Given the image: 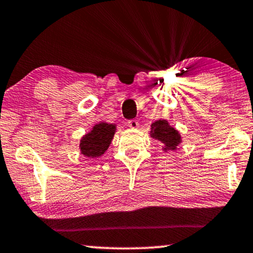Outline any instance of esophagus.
Instances as JSON below:
<instances>
[{"label":"esophagus","instance_id":"obj_1","mask_svg":"<svg viewBox=\"0 0 253 253\" xmlns=\"http://www.w3.org/2000/svg\"><path fill=\"white\" fill-rule=\"evenodd\" d=\"M127 126H129L131 129H138V127H139V123H138V121L136 120H131L127 122Z\"/></svg>","mask_w":253,"mask_h":253}]
</instances>
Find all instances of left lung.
Listing matches in <instances>:
<instances>
[{
    "label": "left lung",
    "mask_w": 253,
    "mask_h": 253,
    "mask_svg": "<svg viewBox=\"0 0 253 253\" xmlns=\"http://www.w3.org/2000/svg\"><path fill=\"white\" fill-rule=\"evenodd\" d=\"M151 137L165 145L164 151H175L178 144H181V134L175 127L169 126L168 121L159 120L152 123L151 126Z\"/></svg>",
    "instance_id": "left-lung-1"
}]
</instances>
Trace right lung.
<instances>
[{
    "label": "right lung",
    "mask_w": 253,
    "mask_h": 253,
    "mask_svg": "<svg viewBox=\"0 0 253 253\" xmlns=\"http://www.w3.org/2000/svg\"><path fill=\"white\" fill-rule=\"evenodd\" d=\"M116 132L115 124L100 122L92 127L81 139L79 148L83 155L87 158H98L108 150L114 134Z\"/></svg>",
    "instance_id": "1"
}]
</instances>
